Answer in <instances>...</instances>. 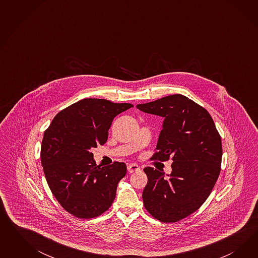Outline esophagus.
Listing matches in <instances>:
<instances>
[{
  "label": "esophagus",
  "instance_id": "obj_1",
  "mask_svg": "<svg viewBox=\"0 0 258 258\" xmlns=\"http://www.w3.org/2000/svg\"><path fill=\"white\" fill-rule=\"evenodd\" d=\"M140 166L136 164H130L127 165V171L130 173H133V172L140 171Z\"/></svg>",
  "mask_w": 258,
  "mask_h": 258
}]
</instances>
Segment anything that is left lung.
Listing matches in <instances>:
<instances>
[{
	"mask_svg": "<svg viewBox=\"0 0 258 258\" xmlns=\"http://www.w3.org/2000/svg\"><path fill=\"white\" fill-rule=\"evenodd\" d=\"M136 107L164 117L152 159L173 160L168 178L152 167L144 169L148 176L142 195L145 208L162 222H177L197 211L211 194L220 173V135L210 113L182 94Z\"/></svg>",
	"mask_w": 258,
	"mask_h": 258,
	"instance_id": "left-lung-1",
	"label": "left lung"
}]
</instances>
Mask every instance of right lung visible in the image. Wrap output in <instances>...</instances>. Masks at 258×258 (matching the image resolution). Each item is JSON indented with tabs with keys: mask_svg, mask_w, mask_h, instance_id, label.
<instances>
[{
	"mask_svg": "<svg viewBox=\"0 0 258 258\" xmlns=\"http://www.w3.org/2000/svg\"><path fill=\"white\" fill-rule=\"evenodd\" d=\"M133 107L130 103L85 98L60 110L44 132L41 165L56 201L76 218L93 219L113 203L125 163L96 165L92 148L108 140L113 118Z\"/></svg>",
	"mask_w": 258,
	"mask_h": 258,
	"instance_id": "obj_1",
	"label": "right lung"
}]
</instances>
